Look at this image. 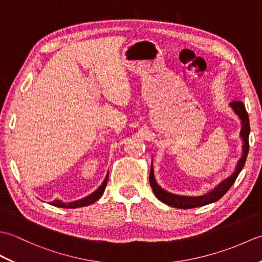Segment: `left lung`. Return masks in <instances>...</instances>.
Instances as JSON below:
<instances>
[{
	"mask_svg": "<svg viewBox=\"0 0 262 262\" xmlns=\"http://www.w3.org/2000/svg\"><path fill=\"white\" fill-rule=\"evenodd\" d=\"M231 107L234 109L236 115L240 117L242 121V130H241V137L243 138V155L240 159L236 166V170L234 173H233L230 178H227L223 182H221L219 186H217L213 191L209 193L205 194V196L200 197H186V196H177L173 193H169L164 191L162 188L158 186L157 181L154 179V173H153V165L151 166V171H149V185H151L153 192L155 196L161 202L171 206V207L174 208H181V209H190L194 207H200V206L208 205L210 203H215L217 200L221 199L224 194L229 191V189L232 187L233 183L235 182L237 176L240 174L241 170L243 169L244 163H246V160L249 153V134H250V122H249V115L246 110V105L243 104L240 100H234L232 101Z\"/></svg>",
	"mask_w": 262,
	"mask_h": 262,
	"instance_id": "left-lung-1",
	"label": "left lung"
}]
</instances>
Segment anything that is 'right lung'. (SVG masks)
Segmentation results:
<instances>
[{
  "label": "right lung",
  "instance_id": "add662e5",
  "mask_svg": "<svg viewBox=\"0 0 262 262\" xmlns=\"http://www.w3.org/2000/svg\"><path fill=\"white\" fill-rule=\"evenodd\" d=\"M108 178H109V173L107 174V177H105V179H104L102 185L100 186L93 193H91L90 196H88V197L80 199V200H76V202H73V203H63V202H60V200L56 199V200H54L52 205L56 206V207H62V208H77V207H84V206H89L93 203H96L97 200L102 196L105 186H107Z\"/></svg>",
  "mask_w": 262,
  "mask_h": 262
}]
</instances>
